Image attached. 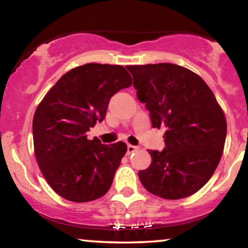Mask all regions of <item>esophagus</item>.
Wrapping results in <instances>:
<instances>
[{
    "label": "esophagus",
    "mask_w": 248,
    "mask_h": 248,
    "mask_svg": "<svg viewBox=\"0 0 248 248\" xmlns=\"http://www.w3.org/2000/svg\"><path fill=\"white\" fill-rule=\"evenodd\" d=\"M138 150V147H135V145H132V144H128L127 145V155H131L133 154Z\"/></svg>",
    "instance_id": "1"
}]
</instances>
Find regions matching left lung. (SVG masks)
<instances>
[{"instance_id":"1","label":"left lung","mask_w":248,"mask_h":248,"mask_svg":"<svg viewBox=\"0 0 248 248\" xmlns=\"http://www.w3.org/2000/svg\"><path fill=\"white\" fill-rule=\"evenodd\" d=\"M152 127H166L165 148L151 150L139 171L145 189L167 200L194 194L218 167L227 135L225 114L201 77L171 63L127 66Z\"/></svg>"}]
</instances>
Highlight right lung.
Segmentation results:
<instances>
[{"mask_svg":"<svg viewBox=\"0 0 248 248\" xmlns=\"http://www.w3.org/2000/svg\"><path fill=\"white\" fill-rule=\"evenodd\" d=\"M131 84L122 65L84 64L64 74L38 105L32 121L36 159L62 198L89 202L110 188L126 144H103L86 133L106 116L110 98Z\"/></svg>","mask_w":248,"mask_h":248,"instance_id":"obj_1","label":"right lung"}]
</instances>
